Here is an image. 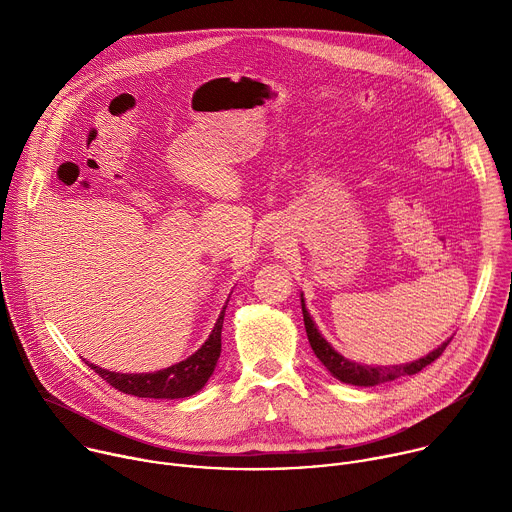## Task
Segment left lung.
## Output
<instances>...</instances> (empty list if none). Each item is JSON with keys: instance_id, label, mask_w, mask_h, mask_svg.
I'll return each mask as SVG.
<instances>
[{"instance_id": "obj_1", "label": "left lung", "mask_w": 512, "mask_h": 512, "mask_svg": "<svg viewBox=\"0 0 512 512\" xmlns=\"http://www.w3.org/2000/svg\"><path fill=\"white\" fill-rule=\"evenodd\" d=\"M302 314H304V324H306V334L310 340V346L314 350V354L320 358V362L324 367L332 373V377H336L342 383L348 385H356V387H375L381 383H389L395 381L399 377L405 375H415L419 371H423L427 364H431L435 358H440L442 352L446 350V346L450 344V340H446L444 344L437 346L435 350H431L427 356L407 362V364H393V367H369V364H358L354 360L344 358L340 352H336L326 338L318 332L314 320L310 318V312L306 310L304 304V296H302Z\"/></svg>"}]
</instances>
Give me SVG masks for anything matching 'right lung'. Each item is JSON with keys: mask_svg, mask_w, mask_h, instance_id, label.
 Returning <instances> with one entry per match:
<instances>
[{"mask_svg": "<svg viewBox=\"0 0 512 512\" xmlns=\"http://www.w3.org/2000/svg\"><path fill=\"white\" fill-rule=\"evenodd\" d=\"M225 310L223 308L221 316H218L208 340L186 360L172 364L168 369L156 371V373H139V375H129V373H113L107 369L97 367V364L89 362V367L105 379L111 387L125 395H135V397H150V399H184L194 393H198L206 381L210 379L216 360L221 356V332H223V320H225Z\"/></svg>", "mask_w": 512, "mask_h": 512, "instance_id": "right-lung-1", "label": "right lung"}]
</instances>
